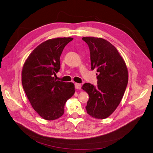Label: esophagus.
<instances>
[{"mask_svg": "<svg viewBox=\"0 0 153 153\" xmlns=\"http://www.w3.org/2000/svg\"><path fill=\"white\" fill-rule=\"evenodd\" d=\"M75 87L76 89H81V84H78V83H75Z\"/></svg>", "mask_w": 153, "mask_h": 153, "instance_id": "esophagus-1", "label": "esophagus"}]
</instances>
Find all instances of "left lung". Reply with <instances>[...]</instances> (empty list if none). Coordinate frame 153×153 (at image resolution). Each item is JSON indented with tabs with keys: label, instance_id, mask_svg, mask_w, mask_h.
<instances>
[{
	"label": "left lung",
	"instance_id": "obj_1",
	"mask_svg": "<svg viewBox=\"0 0 153 153\" xmlns=\"http://www.w3.org/2000/svg\"><path fill=\"white\" fill-rule=\"evenodd\" d=\"M82 39L90 50L91 69H96L97 86L85 83L82 89L89 96L85 108L95 119L108 117L123 98L128 82V69L121 55L106 40L84 37Z\"/></svg>",
	"mask_w": 153,
	"mask_h": 153
}]
</instances>
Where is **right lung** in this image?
<instances>
[{"instance_id":"obj_1","label":"right lung","mask_w":153,"mask_h":153,"mask_svg":"<svg viewBox=\"0 0 153 153\" xmlns=\"http://www.w3.org/2000/svg\"><path fill=\"white\" fill-rule=\"evenodd\" d=\"M72 38L48 39L38 46L24 63L22 83L32 107L44 119L55 120L64 114V105L75 93L72 82L56 80L60 57Z\"/></svg>"}]
</instances>
